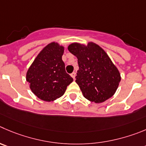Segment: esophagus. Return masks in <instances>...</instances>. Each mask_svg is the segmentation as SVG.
<instances>
[{
  "label": "esophagus",
  "instance_id": "34e87169",
  "mask_svg": "<svg viewBox=\"0 0 146 146\" xmlns=\"http://www.w3.org/2000/svg\"><path fill=\"white\" fill-rule=\"evenodd\" d=\"M75 76H76V73H75V72H72V74H71V77H72V78L74 79H74H75Z\"/></svg>",
  "mask_w": 146,
  "mask_h": 146
}]
</instances>
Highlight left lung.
Wrapping results in <instances>:
<instances>
[{"label":"left lung","instance_id":"1","mask_svg":"<svg viewBox=\"0 0 146 146\" xmlns=\"http://www.w3.org/2000/svg\"><path fill=\"white\" fill-rule=\"evenodd\" d=\"M68 50L77 56L79 70L76 82L86 99L95 103L105 102L115 94L121 77L106 52L96 44H72Z\"/></svg>","mask_w":146,"mask_h":146}]
</instances>
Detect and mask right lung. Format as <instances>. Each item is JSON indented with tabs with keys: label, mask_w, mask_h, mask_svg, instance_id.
Masks as SVG:
<instances>
[{
	"label": "right lung",
	"mask_w": 146,
	"mask_h": 146,
	"mask_svg": "<svg viewBox=\"0 0 146 146\" xmlns=\"http://www.w3.org/2000/svg\"><path fill=\"white\" fill-rule=\"evenodd\" d=\"M63 54V46L51 43L43 48L28 70L26 81L34 95L42 100L51 102L62 97L73 81L65 71Z\"/></svg>",
	"instance_id": "obj_1"
}]
</instances>
